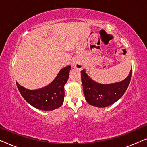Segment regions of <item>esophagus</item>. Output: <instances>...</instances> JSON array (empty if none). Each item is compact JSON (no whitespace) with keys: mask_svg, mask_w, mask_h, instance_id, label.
Returning <instances> with one entry per match:
<instances>
[{"mask_svg":"<svg viewBox=\"0 0 147 147\" xmlns=\"http://www.w3.org/2000/svg\"><path fill=\"white\" fill-rule=\"evenodd\" d=\"M71 65L73 66L74 67L76 68V69H78V70H81L82 69V64L80 61L79 60L76 59H74L73 61H72V63H71Z\"/></svg>","mask_w":147,"mask_h":147,"instance_id":"obj_1","label":"esophagus"}]
</instances>
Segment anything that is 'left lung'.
Returning <instances> with one entry per match:
<instances>
[{
  "label": "left lung",
  "instance_id": "left-lung-1",
  "mask_svg": "<svg viewBox=\"0 0 147 147\" xmlns=\"http://www.w3.org/2000/svg\"><path fill=\"white\" fill-rule=\"evenodd\" d=\"M132 69L129 75L123 81L110 84H100L92 80L85 70L81 71L82 82L83 85L85 99L90 105L104 108L118 101L129 85L132 77Z\"/></svg>",
  "mask_w": 147,
  "mask_h": 147
}]
</instances>
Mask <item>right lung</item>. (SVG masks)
Segmentation results:
<instances>
[{
	"mask_svg": "<svg viewBox=\"0 0 147 147\" xmlns=\"http://www.w3.org/2000/svg\"><path fill=\"white\" fill-rule=\"evenodd\" d=\"M70 69V65L63 68L51 84L41 89L29 90L17 82L18 90L24 99L33 107L42 110L56 109L63 102L64 85L69 78Z\"/></svg>",
	"mask_w": 147,
	"mask_h": 147,
	"instance_id": "right-lung-1",
	"label": "right lung"
}]
</instances>
